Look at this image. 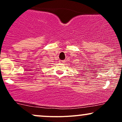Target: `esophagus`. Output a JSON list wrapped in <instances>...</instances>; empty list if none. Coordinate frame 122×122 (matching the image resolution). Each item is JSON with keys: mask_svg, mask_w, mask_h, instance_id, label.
Masks as SVG:
<instances>
[{"mask_svg": "<svg viewBox=\"0 0 122 122\" xmlns=\"http://www.w3.org/2000/svg\"><path fill=\"white\" fill-rule=\"evenodd\" d=\"M64 61H64V60H60L59 62H60V63H63V62H64Z\"/></svg>", "mask_w": 122, "mask_h": 122, "instance_id": "obj_1", "label": "esophagus"}]
</instances>
